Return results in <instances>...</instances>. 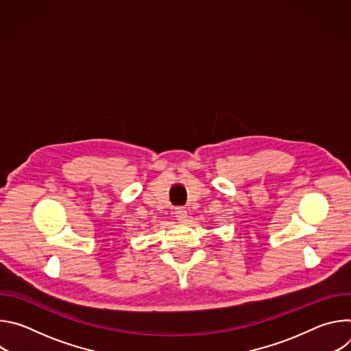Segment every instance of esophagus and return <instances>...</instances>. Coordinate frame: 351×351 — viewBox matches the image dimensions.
<instances>
[{
    "label": "esophagus",
    "mask_w": 351,
    "mask_h": 351,
    "mask_svg": "<svg viewBox=\"0 0 351 351\" xmlns=\"http://www.w3.org/2000/svg\"><path fill=\"white\" fill-rule=\"evenodd\" d=\"M175 217L178 221L180 222H186L187 221V211L183 208V207H178L175 210Z\"/></svg>",
    "instance_id": "esophagus-1"
}]
</instances>
